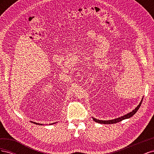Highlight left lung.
<instances>
[{
	"mask_svg": "<svg viewBox=\"0 0 154 154\" xmlns=\"http://www.w3.org/2000/svg\"><path fill=\"white\" fill-rule=\"evenodd\" d=\"M143 99L141 100L140 103L139 104V105L136 107V109H135L134 110H133L132 112H130V113L126 114L123 116H122V117L120 118H116V119H112V120H108V121H103V120H99V119H97L96 118H93V119H94V122H97V123H101V124H113V123H118V122H122V120L123 119H128V118H131L132 116H133L135 114H136L137 112V111L138 110V109H139V107H140L141 103H142V101H143Z\"/></svg>",
	"mask_w": 154,
	"mask_h": 154,
	"instance_id": "obj_1",
	"label": "left lung"
}]
</instances>
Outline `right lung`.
<instances>
[{"mask_svg": "<svg viewBox=\"0 0 154 154\" xmlns=\"http://www.w3.org/2000/svg\"><path fill=\"white\" fill-rule=\"evenodd\" d=\"M33 123H35V124H36V125H42V124H40V123H35V122H33ZM54 123H51V124H50V125H52V124H54Z\"/></svg>", "mask_w": 154, "mask_h": 154, "instance_id": "right-lung-1", "label": "right lung"}]
</instances>
